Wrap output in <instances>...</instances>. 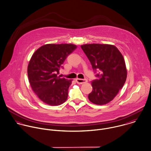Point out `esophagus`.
I'll use <instances>...</instances> for the list:
<instances>
[{
	"label": "esophagus",
	"instance_id": "obj_1",
	"mask_svg": "<svg viewBox=\"0 0 151 151\" xmlns=\"http://www.w3.org/2000/svg\"><path fill=\"white\" fill-rule=\"evenodd\" d=\"M76 82L78 83V84H83L84 83H86L87 82L88 80L86 79H79V78H77L76 79Z\"/></svg>",
	"mask_w": 151,
	"mask_h": 151
}]
</instances>
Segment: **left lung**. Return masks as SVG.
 <instances>
[{
  "mask_svg": "<svg viewBox=\"0 0 151 151\" xmlns=\"http://www.w3.org/2000/svg\"><path fill=\"white\" fill-rule=\"evenodd\" d=\"M81 48L89 60L98 79L92 83L88 95L94 104L102 105L112 101L124 86L127 70L124 57L118 48L108 44H85Z\"/></svg>",
  "mask_w": 151,
  "mask_h": 151,
  "instance_id": "obj_1",
  "label": "left lung"
}]
</instances>
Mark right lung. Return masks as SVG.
Segmentation results:
<instances>
[{
	"instance_id": "1",
	"label": "right lung",
	"mask_w": 151,
	"mask_h": 151,
	"mask_svg": "<svg viewBox=\"0 0 151 151\" xmlns=\"http://www.w3.org/2000/svg\"><path fill=\"white\" fill-rule=\"evenodd\" d=\"M77 46L73 44H46L33 54L27 66V75L33 91L44 103L58 106L64 103L72 80L58 75L62 64Z\"/></svg>"
}]
</instances>
